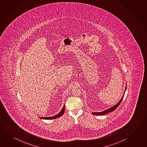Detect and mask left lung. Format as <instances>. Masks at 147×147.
Masks as SVG:
<instances>
[{
  "instance_id": "1",
  "label": "left lung",
  "mask_w": 147,
  "mask_h": 147,
  "mask_svg": "<svg viewBox=\"0 0 147 147\" xmlns=\"http://www.w3.org/2000/svg\"><path fill=\"white\" fill-rule=\"evenodd\" d=\"M126 89V86L125 90L124 91V93L123 94V96H122V98L121 99V100L119 101V102L117 104L115 105V106H114L113 107H111V108H110L109 109L106 110H105L104 111H102V112H92V114L94 115H106V114H107V113H109V112H111V111H113L115 110L117 108V107L119 106V105L120 104V103L122 101L123 97H124V94H125V92Z\"/></svg>"
}]
</instances>
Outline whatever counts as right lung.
<instances>
[{"label": "right lung", "instance_id": "1", "mask_svg": "<svg viewBox=\"0 0 147 147\" xmlns=\"http://www.w3.org/2000/svg\"><path fill=\"white\" fill-rule=\"evenodd\" d=\"M65 105H64V107L63 108V109L61 110V111L59 112V114L55 115H54V116H53V117H40V118H41V119H46V120H51V119H56V118L60 117H61V116L63 115L64 114V112H65Z\"/></svg>", "mask_w": 147, "mask_h": 147}]
</instances>
